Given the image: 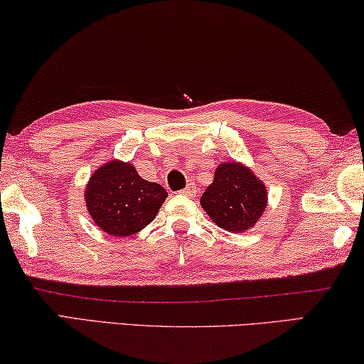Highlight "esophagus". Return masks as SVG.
Returning <instances> with one entry per match:
<instances>
[{"mask_svg":"<svg viewBox=\"0 0 364 364\" xmlns=\"http://www.w3.org/2000/svg\"><path fill=\"white\" fill-rule=\"evenodd\" d=\"M180 194H183V196H194L196 194V188L194 186H188L186 189H183V191H180Z\"/></svg>","mask_w":364,"mask_h":364,"instance_id":"esophagus-1","label":"esophagus"}]
</instances>
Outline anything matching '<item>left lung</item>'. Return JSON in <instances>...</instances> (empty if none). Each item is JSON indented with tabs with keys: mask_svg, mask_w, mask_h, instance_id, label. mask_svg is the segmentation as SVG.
Returning a JSON list of instances; mask_svg holds the SVG:
<instances>
[{
	"mask_svg": "<svg viewBox=\"0 0 364 364\" xmlns=\"http://www.w3.org/2000/svg\"><path fill=\"white\" fill-rule=\"evenodd\" d=\"M200 205L213 223L232 233L255 227L267 205L265 184L247 166L227 161L217 166Z\"/></svg>",
	"mask_w": 364,
	"mask_h": 364,
	"instance_id": "left-lung-1",
	"label": "left lung"
}]
</instances>
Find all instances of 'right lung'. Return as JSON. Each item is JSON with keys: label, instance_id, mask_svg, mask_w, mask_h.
<instances>
[{"label": "right lung", "instance_id": "1", "mask_svg": "<svg viewBox=\"0 0 364 364\" xmlns=\"http://www.w3.org/2000/svg\"><path fill=\"white\" fill-rule=\"evenodd\" d=\"M165 188L139 176L134 166L107 161L85 186V205L97 227L113 236H129L151 223L166 199Z\"/></svg>", "mask_w": 364, "mask_h": 364}]
</instances>
